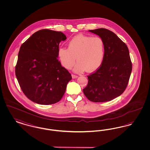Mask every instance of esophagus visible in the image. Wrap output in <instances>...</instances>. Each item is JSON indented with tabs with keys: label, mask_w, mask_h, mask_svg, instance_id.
Returning a JSON list of instances; mask_svg holds the SVG:
<instances>
[{
	"label": "esophagus",
	"mask_w": 150,
	"mask_h": 150,
	"mask_svg": "<svg viewBox=\"0 0 150 150\" xmlns=\"http://www.w3.org/2000/svg\"><path fill=\"white\" fill-rule=\"evenodd\" d=\"M78 75H75V74H72V78L73 79L76 78H78Z\"/></svg>",
	"instance_id": "esophagus-1"
}]
</instances>
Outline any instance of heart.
I'll return each instance as SVG.
<instances>
[{"label": "heart", "mask_w": 150, "mask_h": 150, "mask_svg": "<svg viewBox=\"0 0 150 150\" xmlns=\"http://www.w3.org/2000/svg\"><path fill=\"white\" fill-rule=\"evenodd\" d=\"M58 57L61 64L67 69H70L75 64L76 57L78 63L74 70L76 72H93L102 64L105 46L102 38L80 34L74 36L68 43V48H60Z\"/></svg>", "instance_id": "b5f03b06"}]
</instances>
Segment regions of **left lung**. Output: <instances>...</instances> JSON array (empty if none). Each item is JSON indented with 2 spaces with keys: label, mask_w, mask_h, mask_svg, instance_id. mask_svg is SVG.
<instances>
[{
  "label": "left lung",
  "mask_w": 150,
  "mask_h": 150,
  "mask_svg": "<svg viewBox=\"0 0 150 150\" xmlns=\"http://www.w3.org/2000/svg\"><path fill=\"white\" fill-rule=\"evenodd\" d=\"M89 31L102 39L105 54L100 67L87 76L88 83L83 93L92 102L110 101L120 96L128 84L132 70L128 48L109 30L100 28Z\"/></svg>",
  "instance_id": "left-lung-1"
}]
</instances>
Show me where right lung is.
Returning <instances> with one entry per match:
<instances>
[{"label": "right lung", "mask_w": 150, "mask_h": 150, "mask_svg": "<svg viewBox=\"0 0 150 150\" xmlns=\"http://www.w3.org/2000/svg\"><path fill=\"white\" fill-rule=\"evenodd\" d=\"M61 31L39 30L23 43L16 65V76L23 93L34 102L48 105L64 95L71 75L58 59Z\"/></svg>", "instance_id": "1"}]
</instances>
